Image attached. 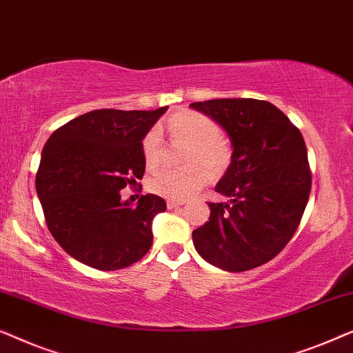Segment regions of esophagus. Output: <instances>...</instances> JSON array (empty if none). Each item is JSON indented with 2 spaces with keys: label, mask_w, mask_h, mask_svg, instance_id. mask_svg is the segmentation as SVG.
Instances as JSON below:
<instances>
[{
  "label": "esophagus",
  "mask_w": 353,
  "mask_h": 353,
  "mask_svg": "<svg viewBox=\"0 0 353 353\" xmlns=\"http://www.w3.org/2000/svg\"><path fill=\"white\" fill-rule=\"evenodd\" d=\"M183 204H185V202H183V201H172V199L167 201L168 209H176V207H181Z\"/></svg>",
  "instance_id": "obj_1"
}]
</instances>
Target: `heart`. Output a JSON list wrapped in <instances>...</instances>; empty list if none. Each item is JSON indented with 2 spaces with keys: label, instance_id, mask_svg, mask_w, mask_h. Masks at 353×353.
Listing matches in <instances>:
<instances>
[{
  "label": "heart",
  "instance_id": "1",
  "mask_svg": "<svg viewBox=\"0 0 353 353\" xmlns=\"http://www.w3.org/2000/svg\"><path fill=\"white\" fill-rule=\"evenodd\" d=\"M168 133L173 141L190 144L186 152L185 170L161 168L154 173L149 186L156 194L172 201H183L201 190L212 176H220L230 167L233 148L230 139L220 132L219 125L207 115L196 110H180L167 120ZM143 159L149 168L162 161V134L151 128L141 141Z\"/></svg>",
  "mask_w": 353,
  "mask_h": 353
}]
</instances>
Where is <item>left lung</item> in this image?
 <instances>
[{
	"mask_svg": "<svg viewBox=\"0 0 353 353\" xmlns=\"http://www.w3.org/2000/svg\"><path fill=\"white\" fill-rule=\"evenodd\" d=\"M225 128L233 159L215 191L228 202H209L210 216L192 231L207 262L245 272L276 257L296 233L312 190L302 133L268 101L210 99L192 103Z\"/></svg>",
	"mask_w": 353,
	"mask_h": 353,
	"instance_id": "1",
	"label": "left lung"
}]
</instances>
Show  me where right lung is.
I'll list each match as a JSON object with an SVG mask.
<instances>
[{"label": "right lung", "instance_id": "add662e5", "mask_svg": "<svg viewBox=\"0 0 353 353\" xmlns=\"http://www.w3.org/2000/svg\"><path fill=\"white\" fill-rule=\"evenodd\" d=\"M167 109L91 110L48 138L35 186L48 230L70 257L112 272L151 249L152 219L165 201L146 194L132 205L120 190L143 178L141 141Z\"/></svg>", "mask_w": 353, "mask_h": 353}]
</instances>
